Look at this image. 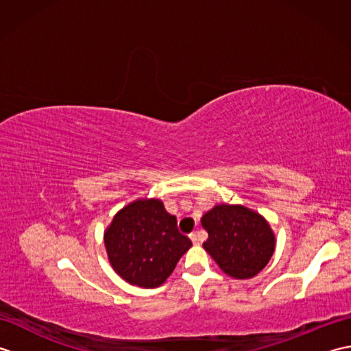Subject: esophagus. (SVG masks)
Masks as SVG:
<instances>
[{
  "label": "esophagus",
  "mask_w": 351,
  "mask_h": 351,
  "mask_svg": "<svg viewBox=\"0 0 351 351\" xmlns=\"http://www.w3.org/2000/svg\"><path fill=\"white\" fill-rule=\"evenodd\" d=\"M190 238H191L193 244H200V241H202V238H200L199 232H191V234H190Z\"/></svg>",
  "instance_id": "1"
}]
</instances>
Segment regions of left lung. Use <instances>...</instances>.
<instances>
[{"label": "left lung", "instance_id": "left-lung-1", "mask_svg": "<svg viewBox=\"0 0 351 351\" xmlns=\"http://www.w3.org/2000/svg\"><path fill=\"white\" fill-rule=\"evenodd\" d=\"M202 226L208 232L205 250L230 278H253L274 252V235L268 223L245 206H214L202 217Z\"/></svg>", "mask_w": 351, "mask_h": 351}]
</instances>
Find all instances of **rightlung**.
<instances>
[{"mask_svg":"<svg viewBox=\"0 0 351 351\" xmlns=\"http://www.w3.org/2000/svg\"><path fill=\"white\" fill-rule=\"evenodd\" d=\"M114 271L132 285L160 287L191 247L175 215L160 200H136L119 211L104 234Z\"/></svg>","mask_w":351,"mask_h":351,"instance_id":"1","label":"right lung"}]
</instances>
